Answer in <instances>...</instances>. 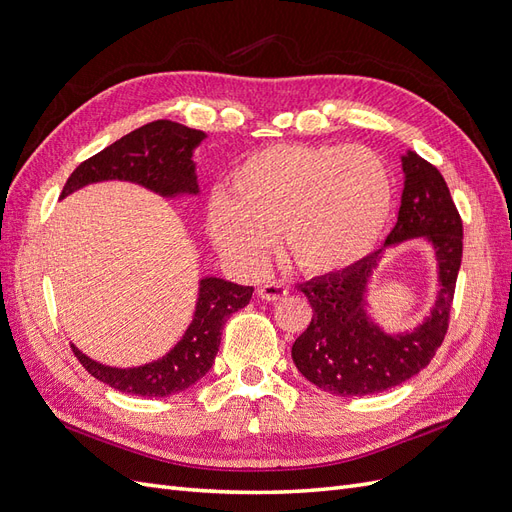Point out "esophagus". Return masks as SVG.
<instances>
[{
	"instance_id": "1",
	"label": "esophagus",
	"mask_w": 512,
	"mask_h": 512,
	"mask_svg": "<svg viewBox=\"0 0 512 512\" xmlns=\"http://www.w3.org/2000/svg\"><path fill=\"white\" fill-rule=\"evenodd\" d=\"M258 297L262 301H280L284 297H288V288L284 284H277V282H269V284H262L258 288Z\"/></svg>"
}]
</instances>
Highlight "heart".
I'll return each mask as SVG.
<instances>
[{"instance_id":"b5f03b06","label":"heart","mask_w":512,"mask_h":512,"mask_svg":"<svg viewBox=\"0 0 512 512\" xmlns=\"http://www.w3.org/2000/svg\"><path fill=\"white\" fill-rule=\"evenodd\" d=\"M228 192L211 194L207 230L245 269L260 267L273 230L301 271L350 269L376 250L393 207L389 168L363 145L265 147L232 170Z\"/></svg>"}]
</instances>
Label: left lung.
<instances>
[{
	"instance_id": "1",
	"label": "left lung",
	"mask_w": 512,
	"mask_h": 512,
	"mask_svg": "<svg viewBox=\"0 0 512 512\" xmlns=\"http://www.w3.org/2000/svg\"><path fill=\"white\" fill-rule=\"evenodd\" d=\"M401 170L404 192L397 224L380 250L359 265L301 286L314 316L292 344V361L303 378L331 395L356 397L393 389L427 367L446 335L461 267V220L436 166L406 151ZM414 238L432 247L437 299L412 330L386 332L370 314L368 288L383 256Z\"/></svg>"
}]
</instances>
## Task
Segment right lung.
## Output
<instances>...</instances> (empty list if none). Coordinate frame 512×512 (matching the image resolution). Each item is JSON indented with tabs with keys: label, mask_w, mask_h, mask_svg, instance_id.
<instances>
[{
	"label": "right lung",
	"mask_w": 512,
	"mask_h": 512,
	"mask_svg": "<svg viewBox=\"0 0 512 512\" xmlns=\"http://www.w3.org/2000/svg\"><path fill=\"white\" fill-rule=\"evenodd\" d=\"M205 138L203 130L175 121L147 123L85 160L66 181L61 198L100 181H130L168 200L198 196L194 151ZM252 292V286L232 284L222 277H200L192 322L179 342L158 361L138 367H111L89 359L76 346H72V352L91 376L111 389L141 397L175 395L190 389L211 369L224 322L250 303Z\"/></svg>",
	"instance_id": "1"
}]
</instances>
